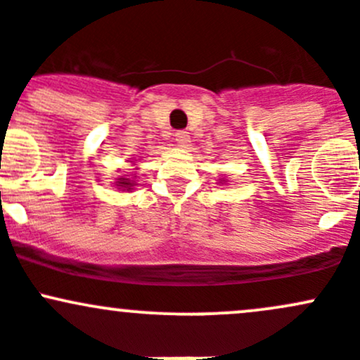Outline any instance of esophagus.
<instances>
[{
	"label": "esophagus",
	"mask_w": 360,
	"mask_h": 360,
	"mask_svg": "<svg viewBox=\"0 0 360 360\" xmlns=\"http://www.w3.org/2000/svg\"><path fill=\"white\" fill-rule=\"evenodd\" d=\"M176 143L179 144V146L186 148L188 144H190V136H188V132H184V130H179V132H176Z\"/></svg>",
	"instance_id": "1"
}]
</instances>
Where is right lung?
I'll return each mask as SVG.
<instances>
[{
	"label": "right lung",
	"instance_id": "1",
	"mask_svg": "<svg viewBox=\"0 0 360 360\" xmlns=\"http://www.w3.org/2000/svg\"><path fill=\"white\" fill-rule=\"evenodd\" d=\"M116 186H118V190H123V191H130L134 186V181H130L129 177H118V181H116Z\"/></svg>",
	"mask_w": 360,
	"mask_h": 360
}]
</instances>
